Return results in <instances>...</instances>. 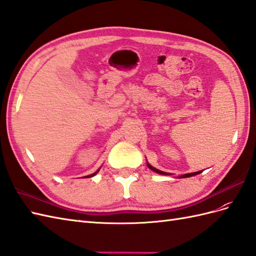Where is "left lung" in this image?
Wrapping results in <instances>:
<instances>
[{
	"instance_id": "8db88e82",
	"label": "left lung",
	"mask_w": 256,
	"mask_h": 256,
	"mask_svg": "<svg viewBox=\"0 0 256 256\" xmlns=\"http://www.w3.org/2000/svg\"><path fill=\"white\" fill-rule=\"evenodd\" d=\"M147 166H148V168H149L150 170H152V171H154V172H156V173L161 174V175H170V174H168V173H166V172L160 171V170H158V168H156L152 166L149 164V163H147ZM200 173H202V171H199V172H194V173H188V174H184V175H180V178H190V176L198 175V174H200Z\"/></svg>"
}]
</instances>
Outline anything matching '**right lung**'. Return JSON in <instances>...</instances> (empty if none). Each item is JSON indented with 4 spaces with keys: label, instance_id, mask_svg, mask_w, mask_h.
<instances>
[{
    "label": "right lung",
    "instance_id": "add662e5",
    "mask_svg": "<svg viewBox=\"0 0 256 256\" xmlns=\"http://www.w3.org/2000/svg\"><path fill=\"white\" fill-rule=\"evenodd\" d=\"M98 171H100V168H98V170H97V171H96L95 173H93V174H90V175H88V176H85V178H93V176H94V175H96V174L98 173Z\"/></svg>",
    "mask_w": 256,
    "mask_h": 256
}]
</instances>
